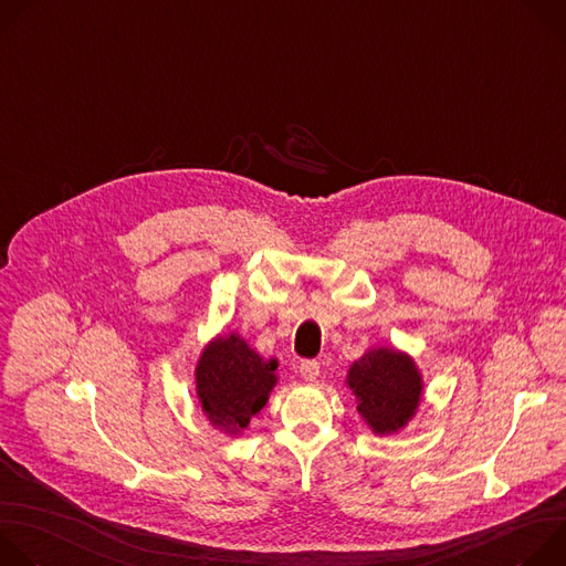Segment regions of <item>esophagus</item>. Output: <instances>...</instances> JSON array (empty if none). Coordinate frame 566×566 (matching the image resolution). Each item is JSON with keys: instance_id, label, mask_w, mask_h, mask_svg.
<instances>
[{"instance_id": "1", "label": "esophagus", "mask_w": 566, "mask_h": 566, "mask_svg": "<svg viewBox=\"0 0 566 566\" xmlns=\"http://www.w3.org/2000/svg\"><path fill=\"white\" fill-rule=\"evenodd\" d=\"M300 376L308 382H313L319 376V363L317 360H302L300 363Z\"/></svg>"}]
</instances>
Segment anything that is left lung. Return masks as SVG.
Wrapping results in <instances>:
<instances>
[{
	"instance_id": "8db88e82",
	"label": "left lung",
	"mask_w": 566,
	"mask_h": 566,
	"mask_svg": "<svg viewBox=\"0 0 566 566\" xmlns=\"http://www.w3.org/2000/svg\"><path fill=\"white\" fill-rule=\"evenodd\" d=\"M358 398V412L376 434L406 426L421 400V374L415 360L396 349H371L356 360L347 376Z\"/></svg>"
}]
</instances>
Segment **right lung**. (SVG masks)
Wrapping results in <instances>:
<instances>
[{"mask_svg":"<svg viewBox=\"0 0 566 566\" xmlns=\"http://www.w3.org/2000/svg\"><path fill=\"white\" fill-rule=\"evenodd\" d=\"M277 360H264L239 336L212 340L197 365V396L210 423L230 434L244 430L266 406Z\"/></svg>","mask_w":566,"mask_h":566,"instance_id":"obj_1","label":"right lung"}]
</instances>
